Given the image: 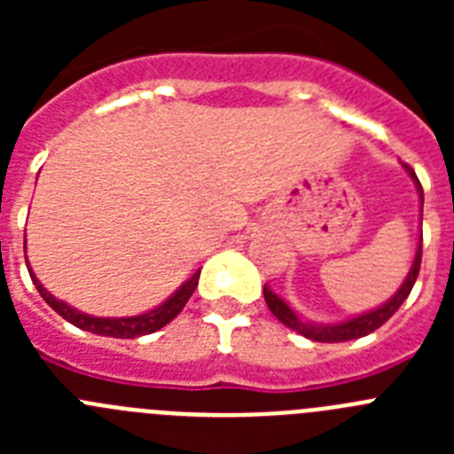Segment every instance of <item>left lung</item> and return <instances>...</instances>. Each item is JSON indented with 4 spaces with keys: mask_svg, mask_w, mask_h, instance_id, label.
I'll use <instances>...</instances> for the list:
<instances>
[{
    "mask_svg": "<svg viewBox=\"0 0 454 454\" xmlns=\"http://www.w3.org/2000/svg\"><path fill=\"white\" fill-rule=\"evenodd\" d=\"M409 172H411V177H414L416 184H419L420 202H423V186H420V182H419V177L414 175V170H409ZM420 246H423V236H420L419 250H416L411 270H409L407 279H404L403 286L398 288V293H395V295H393V298L388 300L387 304H382L380 309H372V311H368V314L356 316V318L346 320V323H339V325L307 323V320L298 318V314H295V311H293V309L288 307V304L284 302L279 295H275V293H272L268 286H263V298H266L268 309H270L272 316H275L277 320H282L286 327H291V330L298 332V334L307 336V339L318 340V343H340V340L362 339V336L375 332L377 327H382V325L387 323V320L391 318L395 311H398L400 304L409 298V293H411V288H414L416 277H419V270H420V254H423V247Z\"/></svg>",
    "mask_w": 454,
    "mask_h": 454,
    "instance_id": "1",
    "label": "left lung"
}]
</instances>
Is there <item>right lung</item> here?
I'll return each instance as SVG.
<instances>
[{"mask_svg": "<svg viewBox=\"0 0 454 454\" xmlns=\"http://www.w3.org/2000/svg\"><path fill=\"white\" fill-rule=\"evenodd\" d=\"M29 275L31 279H34V286L38 288V293L43 295V300L54 309L56 314L63 316L67 323H72L74 327H79V330L92 332V334H99V336H114V339H136V336L152 334V332L161 330L163 325L170 323V320L175 318L184 307H186L188 298L192 295V291H195L200 279V270H198L186 284H182V288H179L172 298H168L161 307L152 309V311H147V314L131 316V318H95V316L82 314V311H77V309L67 307V304L61 302V300H56L54 295L47 293L45 288H43V284L35 279L31 268H29Z\"/></svg>", "mask_w": 454, "mask_h": 454, "instance_id": "1", "label": "right lung"}]
</instances>
